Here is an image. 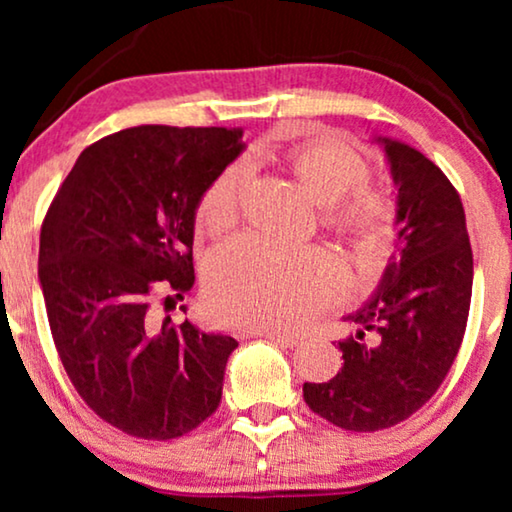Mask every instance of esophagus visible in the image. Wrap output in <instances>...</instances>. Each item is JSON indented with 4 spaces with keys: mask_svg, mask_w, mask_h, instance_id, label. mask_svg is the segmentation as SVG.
<instances>
[{
    "mask_svg": "<svg viewBox=\"0 0 512 512\" xmlns=\"http://www.w3.org/2000/svg\"><path fill=\"white\" fill-rule=\"evenodd\" d=\"M249 335H251V338H265L270 342H277V345H282V347H296L298 345L296 335H289V333H282V331H261V328H251Z\"/></svg>",
    "mask_w": 512,
    "mask_h": 512,
    "instance_id": "34e87169",
    "label": "esophagus"
}]
</instances>
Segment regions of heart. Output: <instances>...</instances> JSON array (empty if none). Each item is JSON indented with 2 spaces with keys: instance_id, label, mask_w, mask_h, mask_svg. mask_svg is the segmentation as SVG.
I'll return each mask as SVG.
<instances>
[{
  "instance_id": "heart-1",
  "label": "heart",
  "mask_w": 512,
  "mask_h": 512,
  "mask_svg": "<svg viewBox=\"0 0 512 512\" xmlns=\"http://www.w3.org/2000/svg\"><path fill=\"white\" fill-rule=\"evenodd\" d=\"M286 165L307 193L328 209V219L359 233L370 247L387 237L389 214L368 193L370 170L359 153L333 139H314L286 153ZM244 170L226 167L198 205V223L209 235L228 233L240 221ZM345 272L331 256L242 237L221 249L207 268V298L228 324L261 331L296 328L331 303Z\"/></svg>"
}]
</instances>
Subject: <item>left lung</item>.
Returning <instances> with one entry per match:
<instances>
[{
  "mask_svg": "<svg viewBox=\"0 0 512 512\" xmlns=\"http://www.w3.org/2000/svg\"><path fill=\"white\" fill-rule=\"evenodd\" d=\"M396 195V251L380 284L338 340L342 368L305 382V403L347 431L389 429L422 408L445 380L466 331L473 254L459 193L415 146L375 137Z\"/></svg>",
  "mask_w": 512,
  "mask_h": 512,
  "instance_id": "1",
  "label": "left lung"
}]
</instances>
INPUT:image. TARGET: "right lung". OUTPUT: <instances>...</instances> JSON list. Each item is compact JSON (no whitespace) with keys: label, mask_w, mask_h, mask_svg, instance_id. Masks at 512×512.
I'll use <instances>...</instances> for the list:
<instances>
[{"label":"right lung","mask_w":512,"mask_h":512,"mask_svg":"<svg viewBox=\"0 0 512 512\" xmlns=\"http://www.w3.org/2000/svg\"><path fill=\"white\" fill-rule=\"evenodd\" d=\"M242 132L139 125L104 137L76 160L41 226L39 284L62 366L130 436L179 438L221 403L237 340L158 321L153 305L193 289L195 214L247 146Z\"/></svg>","instance_id":"add662e5"}]
</instances>
